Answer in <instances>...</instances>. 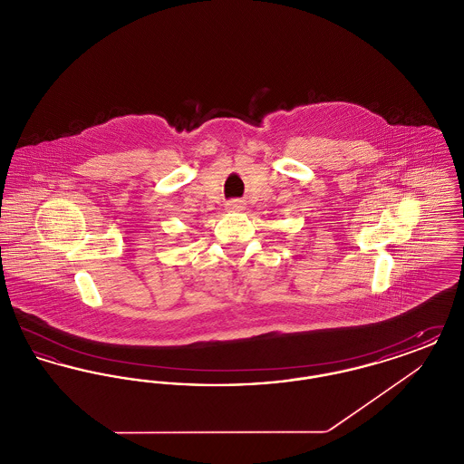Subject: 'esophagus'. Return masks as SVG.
Instances as JSON below:
<instances>
[{"instance_id":"obj_1","label":"esophagus","mask_w":464,"mask_h":464,"mask_svg":"<svg viewBox=\"0 0 464 464\" xmlns=\"http://www.w3.org/2000/svg\"><path fill=\"white\" fill-rule=\"evenodd\" d=\"M245 210V203L240 199H231L226 203V212H243Z\"/></svg>"}]
</instances>
